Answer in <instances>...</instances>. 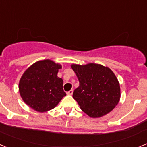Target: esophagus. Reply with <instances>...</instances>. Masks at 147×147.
Segmentation results:
<instances>
[{
	"label": "esophagus",
	"instance_id": "34e87169",
	"mask_svg": "<svg viewBox=\"0 0 147 147\" xmlns=\"http://www.w3.org/2000/svg\"><path fill=\"white\" fill-rule=\"evenodd\" d=\"M73 93H74V90H69V91H67V95H72L73 94Z\"/></svg>",
	"mask_w": 147,
	"mask_h": 147
}]
</instances>
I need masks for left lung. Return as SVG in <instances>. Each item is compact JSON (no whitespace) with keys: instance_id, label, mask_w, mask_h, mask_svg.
I'll return each instance as SVG.
<instances>
[{"instance_id":"1","label":"left lung","mask_w":147,"mask_h":147,"mask_svg":"<svg viewBox=\"0 0 147 147\" xmlns=\"http://www.w3.org/2000/svg\"><path fill=\"white\" fill-rule=\"evenodd\" d=\"M71 67L80 82L73 98L83 112L90 117L99 118L112 111L121 97L120 85L114 73L95 63L73 64Z\"/></svg>"}]
</instances>
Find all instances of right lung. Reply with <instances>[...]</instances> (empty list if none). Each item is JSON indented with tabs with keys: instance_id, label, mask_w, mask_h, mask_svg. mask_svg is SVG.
Masks as SVG:
<instances>
[{
	"instance_id": "add662e5",
	"label": "right lung",
	"mask_w": 147,
	"mask_h": 147,
	"mask_svg": "<svg viewBox=\"0 0 147 147\" xmlns=\"http://www.w3.org/2000/svg\"><path fill=\"white\" fill-rule=\"evenodd\" d=\"M61 68V65L50 59L38 61L30 66L19 82V92L23 102L37 112L54 108L66 96L63 80L57 76Z\"/></svg>"
}]
</instances>
